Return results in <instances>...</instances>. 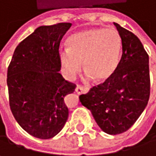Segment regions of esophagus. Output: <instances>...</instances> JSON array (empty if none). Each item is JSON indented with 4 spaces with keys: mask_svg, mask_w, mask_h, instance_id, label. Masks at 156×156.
Masks as SVG:
<instances>
[{
    "mask_svg": "<svg viewBox=\"0 0 156 156\" xmlns=\"http://www.w3.org/2000/svg\"><path fill=\"white\" fill-rule=\"evenodd\" d=\"M88 91V88L86 87H83L81 85H78L77 87H76V92L78 94H82V93H87Z\"/></svg>",
    "mask_w": 156,
    "mask_h": 156,
    "instance_id": "34e87169",
    "label": "esophagus"
}]
</instances>
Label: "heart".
<instances>
[{
	"label": "heart",
	"mask_w": 156,
	"mask_h": 156,
	"mask_svg": "<svg viewBox=\"0 0 156 156\" xmlns=\"http://www.w3.org/2000/svg\"><path fill=\"white\" fill-rule=\"evenodd\" d=\"M68 48L59 50L60 62L69 78H73L84 66L87 78L108 79L116 70L122 51V39L115 29L92 28L74 33Z\"/></svg>",
	"instance_id": "heart-1"
}]
</instances>
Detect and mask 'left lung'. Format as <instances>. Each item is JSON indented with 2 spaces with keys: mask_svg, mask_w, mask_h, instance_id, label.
<instances>
[{
  "mask_svg": "<svg viewBox=\"0 0 156 156\" xmlns=\"http://www.w3.org/2000/svg\"><path fill=\"white\" fill-rule=\"evenodd\" d=\"M122 39V57L115 73L79 96L99 127L107 134L127 131L145 108L150 97L149 57L140 40L115 23Z\"/></svg>",
  "mask_w": 156,
  "mask_h": 156,
  "instance_id": "obj_1",
  "label": "left lung"
}]
</instances>
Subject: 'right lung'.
Returning <instances> with one entry per match:
<instances>
[{
  "label": "right lung",
  "instance_id": "1",
  "mask_svg": "<svg viewBox=\"0 0 156 156\" xmlns=\"http://www.w3.org/2000/svg\"><path fill=\"white\" fill-rule=\"evenodd\" d=\"M71 23L41 26L15 48L7 72L9 102L18 124L30 135L48 139L69 117L65 97L76 85L58 72L59 44Z\"/></svg>",
  "mask_w": 156,
  "mask_h": 156
}]
</instances>
